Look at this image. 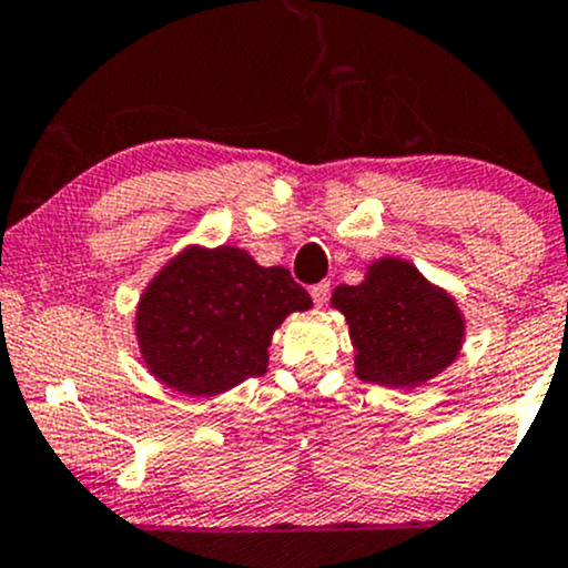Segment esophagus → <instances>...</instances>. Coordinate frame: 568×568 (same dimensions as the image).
Returning a JSON list of instances; mask_svg holds the SVG:
<instances>
[{
    "instance_id": "1",
    "label": "esophagus",
    "mask_w": 568,
    "mask_h": 568,
    "mask_svg": "<svg viewBox=\"0 0 568 568\" xmlns=\"http://www.w3.org/2000/svg\"><path fill=\"white\" fill-rule=\"evenodd\" d=\"M310 293H312V302H315L317 306H323L325 302H328V296H331V283H317V285H312Z\"/></svg>"
}]
</instances>
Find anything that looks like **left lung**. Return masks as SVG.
<instances>
[{
	"mask_svg": "<svg viewBox=\"0 0 568 568\" xmlns=\"http://www.w3.org/2000/svg\"><path fill=\"white\" fill-rule=\"evenodd\" d=\"M331 304L347 317L363 382L416 387L459 355L465 321L454 298L400 258L376 262L361 285H338Z\"/></svg>",
	"mask_w": 568,
	"mask_h": 568,
	"instance_id": "obj_1",
	"label": "left lung"
}]
</instances>
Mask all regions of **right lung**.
I'll return each mask as SVG.
<instances>
[{
    "instance_id": "right-lung-1",
    "label": "right lung",
    "mask_w": 568,
    "mask_h": 568,
    "mask_svg": "<svg viewBox=\"0 0 568 568\" xmlns=\"http://www.w3.org/2000/svg\"><path fill=\"white\" fill-rule=\"evenodd\" d=\"M312 306L285 266H258L240 247H186L143 291L141 355L168 387L216 395L266 371L285 315Z\"/></svg>"
}]
</instances>
